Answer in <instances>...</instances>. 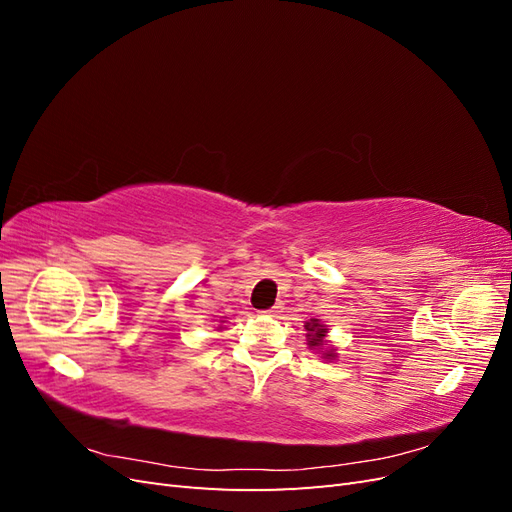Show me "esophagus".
<instances>
[{
  "label": "esophagus",
  "instance_id": "34e87169",
  "mask_svg": "<svg viewBox=\"0 0 512 512\" xmlns=\"http://www.w3.org/2000/svg\"><path fill=\"white\" fill-rule=\"evenodd\" d=\"M282 312V303H277V305H273L271 309H267V316H277V314H280Z\"/></svg>",
  "mask_w": 512,
  "mask_h": 512
}]
</instances>
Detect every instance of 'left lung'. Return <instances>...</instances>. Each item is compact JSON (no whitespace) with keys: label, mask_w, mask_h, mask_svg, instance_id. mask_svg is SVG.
<instances>
[{"label":"left lung","mask_w":512,"mask_h":512,"mask_svg":"<svg viewBox=\"0 0 512 512\" xmlns=\"http://www.w3.org/2000/svg\"><path fill=\"white\" fill-rule=\"evenodd\" d=\"M305 329H307V346L312 348V350H318V352H322V356L324 359H335V350L331 348V350H324L327 348V327H324V324H320V320H316V318H312L309 320L307 324H305Z\"/></svg>","instance_id":"left-lung-1"}]
</instances>
